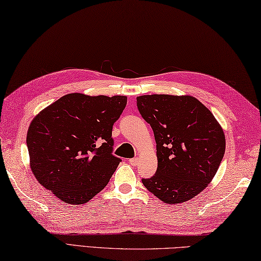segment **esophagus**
Masks as SVG:
<instances>
[{"mask_svg": "<svg viewBox=\"0 0 261 261\" xmlns=\"http://www.w3.org/2000/svg\"><path fill=\"white\" fill-rule=\"evenodd\" d=\"M127 162H129V164H131L132 167H136V165H138L139 160L138 159H130L129 161H127Z\"/></svg>", "mask_w": 261, "mask_h": 261, "instance_id": "obj_1", "label": "esophagus"}]
</instances>
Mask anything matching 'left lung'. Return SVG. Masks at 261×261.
<instances>
[{
  "label": "left lung",
  "instance_id": "8db88e82",
  "mask_svg": "<svg viewBox=\"0 0 261 261\" xmlns=\"http://www.w3.org/2000/svg\"><path fill=\"white\" fill-rule=\"evenodd\" d=\"M137 106L156 141L158 170L144 186L161 201L177 204L204 191L219 169L226 140L210 110L192 96L147 94Z\"/></svg>",
  "mask_w": 261,
  "mask_h": 261
}]
</instances>
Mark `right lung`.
I'll list each match as a JSON object with an SVG mask.
<instances>
[{
    "mask_svg": "<svg viewBox=\"0 0 261 261\" xmlns=\"http://www.w3.org/2000/svg\"><path fill=\"white\" fill-rule=\"evenodd\" d=\"M126 99L68 93L42 110L32 120L26 139L37 181L75 205L105 188L121 162L112 154V130Z\"/></svg>",
    "mask_w": 261,
    "mask_h": 261,
    "instance_id": "1",
    "label": "right lung"
}]
</instances>
